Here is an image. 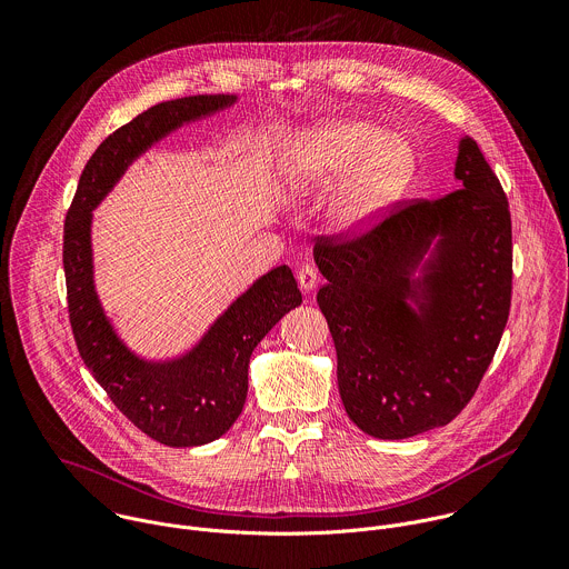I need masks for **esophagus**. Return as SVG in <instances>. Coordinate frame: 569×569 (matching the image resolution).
<instances>
[{
	"mask_svg": "<svg viewBox=\"0 0 569 569\" xmlns=\"http://www.w3.org/2000/svg\"><path fill=\"white\" fill-rule=\"evenodd\" d=\"M297 281H299V288H301L303 292H310V290L317 288L319 274H317V270H315L312 266H301L299 272H297Z\"/></svg>",
	"mask_w": 569,
	"mask_h": 569,
	"instance_id": "obj_1",
	"label": "esophagus"
}]
</instances>
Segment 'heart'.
I'll list each match as a JSON object with an SVG mask.
<instances>
[{
  "mask_svg": "<svg viewBox=\"0 0 569 569\" xmlns=\"http://www.w3.org/2000/svg\"><path fill=\"white\" fill-rule=\"evenodd\" d=\"M353 166L357 169L342 184L331 216L336 229L358 233L376 224L408 189L415 173L408 143L371 123H333L312 132L290 152L283 178L292 191H308L347 176Z\"/></svg>",
  "mask_w": 569,
  "mask_h": 569,
  "instance_id": "1",
  "label": "heart"
}]
</instances>
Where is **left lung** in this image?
Segmentation results:
<instances>
[{
	"label": "left lung",
	"mask_w": 569,
	"mask_h": 569,
	"mask_svg": "<svg viewBox=\"0 0 569 569\" xmlns=\"http://www.w3.org/2000/svg\"><path fill=\"white\" fill-rule=\"evenodd\" d=\"M455 178L457 189L437 200L393 202L367 231L315 242L327 279L317 303L336 342L345 410L376 439L448 426L475 396L507 327L509 200L472 137L459 141ZM432 239L436 257L415 284L411 272Z\"/></svg>",
	"instance_id": "left-lung-1"
}]
</instances>
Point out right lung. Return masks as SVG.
Here are the masks:
<instances>
[{
	"instance_id": "right-lung-1",
	"label": "right lung",
	"mask_w": 569,
	"mask_h": 569,
	"mask_svg": "<svg viewBox=\"0 0 569 569\" xmlns=\"http://www.w3.org/2000/svg\"><path fill=\"white\" fill-rule=\"evenodd\" d=\"M233 101L236 97H187L137 114L94 150L64 218L62 266L78 353L119 412L143 435L171 448L209 443L233 426L248 398L252 351L301 303V292L292 270L279 266L242 292L193 351L171 362L139 360L112 331L94 292L92 209L157 139Z\"/></svg>"
}]
</instances>
